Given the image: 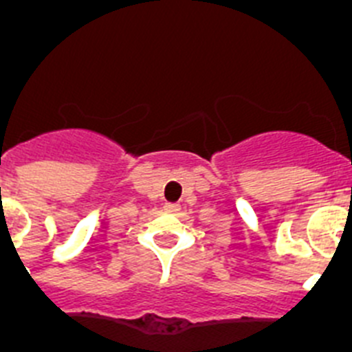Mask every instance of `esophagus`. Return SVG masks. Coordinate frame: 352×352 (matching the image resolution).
I'll list each match as a JSON object with an SVG mask.
<instances>
[{"label":"esophagus","mask_w":352,"mask_h":352,"mask_svg":"<svg viewBox=\"0 0 352 352\" xmlns=\"http://www.w3.org/2000/svg\"><path fill=\"white\" fill-rule=\"evenodd\" d=\"M164 210L170 212V214H177V212L180 210V205H177V204H166V205H164Z\"/></svg>","instance_id":"1"}]
</instances>
